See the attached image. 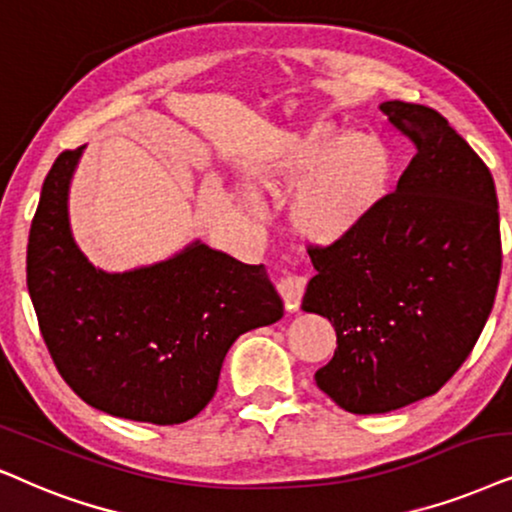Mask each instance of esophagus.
Instances as JSON below:
<instances>
[{"mask_svg": "<svg viewBox=\"0 0 512 512\" xmlns=\"http://www.w3.org/2000/svg\"><path fill=\"white\" fill-rule=\"evenodd\" d=\"M304 288H307V276H302L300 271L295 269H286L281 274V278H278L276 290L278 295L283 297V304H286L288 312H295V309L300 307Z\"/></svg>", "mask_w": 512, "mask_h": 512, "instance_id": "1", "label": "esophagus"}]
</instances>
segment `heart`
I'll use <instances>...</instances> for the list:
<instances>
[{
  "mask_svg": "<svg viewBox=\"0 0 512 512\" xmlns=\"http://www.w3.org/2000/svg\"><path fill=\"white\" fill-rule=\"evenodd\" d=\"M392 172L380 139L352 134L342 139L331 125L309 127L288 141L281 158L262 174L271 196L293 191L290 226L304 241L331 245L352 234L383 196Z\"/></svg>",
  "mask_w": 512,
  "mask_h": 512,
  "instance_id": "b5f03b06",
  "label": "heart"
}]
</instances>
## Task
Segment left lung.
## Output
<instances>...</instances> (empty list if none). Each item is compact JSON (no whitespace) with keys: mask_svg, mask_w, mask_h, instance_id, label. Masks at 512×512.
Segmentation results:
<instances>
[{"mask_svg":"<svg viewBox=\"0 0 512 512\" xmlns=\"http://www.w3.org/2000/svg\"><path fill=\"white\" fill-rule=\"evenodd\" d=\"M416 144L397 191L352 234L309 245L304 312L326 316L338 349L314 380L340 409L387 413L449 383L487 323L501 278L494 179L428 106L385 101Z\"/></svg>","mask_w":512,"mask_h":512,"instance_id":"left-lung-1","label":"left lung"}]
</instances>
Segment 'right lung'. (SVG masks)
<instances>
[{
  "label": "right lung",
  "instance_id": "obj_1",
  "mask_svg": "<svg viewBox=\"0 0 512 512\" xmlns=\"http://www.w3.org/2000/svg\"><path fill=\"white\" fill-rule=\"evenodd\" d=\"M82 146L44 179L28 238V290L42 338L77 397L139 423H186L215 397L238 335L283 316L264 264L193 243L153 267L106 274L68 224V184Z\"/></svg>",
  "mask_w": 512,
  "mask_h": 512
}]
</instances>
